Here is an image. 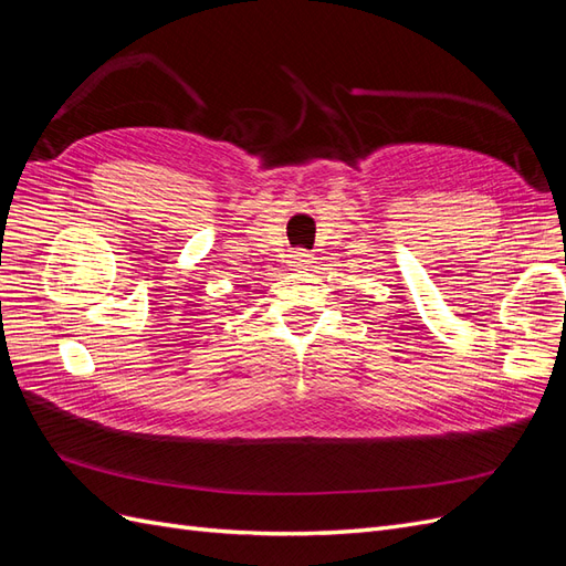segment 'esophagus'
Wrapping results in <instances>:
<instances>
[{"mask_svg":"<svg viewBox=\"0 0 566 566\" xmlns=\"http://www.w3.org/2000/svg\"><path fill=\"white\" fill-rule=\"evenodd\" d=\"M310 260H312V254L304 252V250H295L293 254H290V264H293V266H306V264H310Z\"/></svg>","mask_w":566,"mask_h":566,"instance_id":"obj_1","label":"esophagus"}]
</instances>
